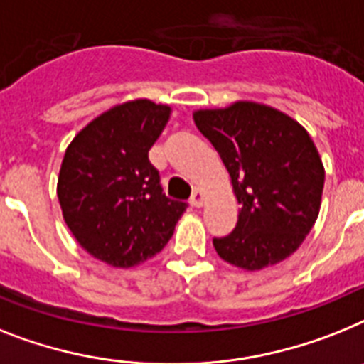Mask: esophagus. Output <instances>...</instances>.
<instances>
[{
    "label": "esophagus",
    "instance_id": "obj_1",
    "mask_svg": "<svg viewBox=\"0 0 364 364\" xmlns=\"http://www.w3.org/2000/svg\"><path fill=\"white\" fill-rule=\"evenodd\" d=\"M191 204H193L195 208H200V206H203L204 204L203 189H199V188L193 189V195H191Z\"/></svg>",
    "mask_w": 364,
    "mask_h": 364
}]
</instances>
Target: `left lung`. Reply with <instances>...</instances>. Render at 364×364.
Returning <instances> with one entry per match:
<instances>
[{
	"label": "left lung",
	"instance_id": "obj_1",
	"mask_svg": "<svg viewBox=\"0 0 364 364\" xmlns=\"http://www.w3.org/2000/svg\"><path fill=\"white\" fill-rule=\"evenodd\" d=\"M193 121L221 156L240 204L236 229L214 240L219 257L245 272L290 257L322 204L326 169L309 132L283 111L251 100L197 109Z\"/></svg>",
	"mask_w": 364,
	"mask_h": 364
}]
</instances>
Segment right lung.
Here are the masks:
<instances>
[{"instance_id":"add662e5","label":"right lung","mask_w":364,"mask_h":364,"mask_svg":"<svg viewBox=\"0 0 364 364\" xmlns=\"http://www.w3.org/2000/svg\"><path fill=\"white\" fill-rule=\"evenodd\" d=\"M169 117V106L146 98L117 104L81 128L63 158V219L87 253L113 268L160 253L184 214V203L161 193L149 161Z\"/></svg>"}]
</instances>
